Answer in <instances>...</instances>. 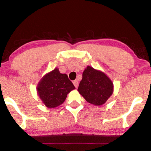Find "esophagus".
<instances>
[{
    "label": "esophagus",
    "mask_w": 151,
    "mask_h": 151,
    "mask_svg": "<svg viewBox=\"0 0 151 151\" xmlns=\"http://www.w3.org/2000/svg\"><path fill=\"white\" fill-rule=\"evenodd\" d=\"M73 84H74V85H75V87L77 88L78 86V80H75L73 81Z\"/></svg>",
    "instance_id": "obj_1"
}]
</instances>
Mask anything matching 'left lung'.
I'll return each instance as SVG.
<instances>
[{
	"instance_id": "left-lung-1",
	"label": "left lung",
	"mask_w": 151,
	"mask_h": 151,
	"mask_svg": "<svg viewBox=\"0 0 151 151\" xmlns=\"http://www.w3.org/2000/svg\"><path fill=\"white\" fill-rule=\"evenodd\" d=\"M78 91L88 103L102 105L113 91V84L105 74L88 66L83 73Z\"/></svg>"
}]
</instances>
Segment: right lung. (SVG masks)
<instances>
[{
  "label": "right lung",
  "mask_w": 151,
  "mask_h": 151,
  "mask_svg": "<svg viewBox=\"0 0 151 151\" xmlns=\"http://www.w3.org/2000/svg\"><path fill=\"white\" fill-rule=\"evenodd\" d=\"M75 87L66 74L58 68L46 75L37 86L38 94L46 106L55 108L64 103L68 93Z\"/></svg>",
  "instance_id": "add662e5"
}]
</instances>
